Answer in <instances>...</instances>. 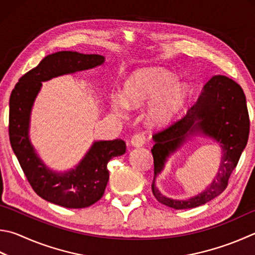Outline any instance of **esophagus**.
<instances>
[{
  "mask_svg": "<svg viewBox=\"0 0 255 255\" xmlns=\"http://www.w3.org/2000/svg\"><path fill=\"white\" fill-rule=\"evenodd\" d=\"M145 140H146V137L143 135V132L136 133V135L132 136L131 138V145L133 147H141L143 143H145Z\"/></svg>",
  "mask_w": 255,
  "mask_h": 255,
  "instance_id": "1",
  "label": "esophagus"
}]
</instances>
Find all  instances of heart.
<instances>
[{"instance_id": "heart-1", "label": "heart", "mask_w": 255, "mask_h": 255, "mask_svg": "<svg viewBox=\"0 0 255 255\" xmlns=\"http://www.w3.org/2000/svg\"><path fill=\"white\" fill-rule=\"evenodd\" d=\"M188 87L172 73L157 68H143L131 73L125 82L124 98L113 99L114 112L123 115L126 108L140 109L149 103L146 122L156 127L167 123L183 105Z\"/></svg>"}]
</instances>
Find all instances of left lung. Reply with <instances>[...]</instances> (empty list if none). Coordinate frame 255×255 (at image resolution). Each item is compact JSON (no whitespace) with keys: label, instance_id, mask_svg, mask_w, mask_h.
I'll return each instance as SVG.
<instances>
[{"label":"left lung","instance_id":"1","mask_svg":"<svg viewBox=\"0 0 255 255\" xmlns=\"http://www.w3.org/2000/svg\"><path fill=\"white\" fill-rule=\"evenodd\" d=\"M249 132L250 119L242 88L225 76L211 78L183 117L152 136L155 140L151 148L155 177L151 189L156 200L175 210H186L205 204L219 196L228 187L230 176L248 143ZM195 134L207 135L220 143L224 155L219 173L206 191L196 197L174 200L163 196L155 187V177L163 169L169 155Z\"/></svg>","mask_w":255,"mask_h":255}]
</instances>
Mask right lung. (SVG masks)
Masks as SVG:
<instances>
[{"label":"right lung","mask_w":255,"mask_h":255,"mask_svg":"<svg viewBox=\"0 0 255 255\" xmlns=\"http://www.w3.org/2000/svg\"><path fill=\"white\" fill-rule=\"evenodd\" d=\"M104 62L103 55L76 51L49 54L20 78L10 96L8 136L23 173L40 197L62 207H88L103 197L109 179L108 161L126 152V142L123 139L95 141L75 168L53 172L41 160L30 141L32 106L43 81L96 68Z\"/></svg>","instance_id":"add662e5"}]
</instances>
